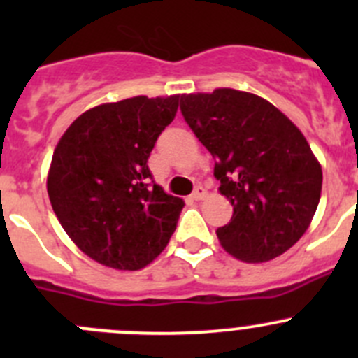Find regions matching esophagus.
Returning a JSON list of instances; mask_svg holds the SVG:
<instances>
[{
  "mask_svg": "<svg viewBox=\"0 0 358 358\" xmlns=\"http://www.w3.org/2000/svg\"><path fill=\"white\" fill-rule=\"evenodd\" d=\"M204 196H206V189L202 185H197L192 192V199L201 201V199H204Z\"/></svg>",
  "mask_w": 358,
  "mask_h": 358,
  "instance_id": "34e87169",
  "label": "esophagus"
}]
</instances>
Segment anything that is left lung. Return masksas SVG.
Listing matches in <instances>:
<instances>
[{"mask_svg": "<svg viewBox=\"0 0 358 358\" xmlns=\"http://www.w3.org/2000/svg\"><path fill=\"white\" fill-rule=\"evenodd\" d=\"M180 110L215 157L220 192L234 206L216 230L225 251L262 263L294 246L322 190V168L303 133L265 99L232 88L182 95Z\"/></svg>", "mask_w": 358, "mask_h": 358, "instance_id": "1", "label": "left lung"}]
</instances>
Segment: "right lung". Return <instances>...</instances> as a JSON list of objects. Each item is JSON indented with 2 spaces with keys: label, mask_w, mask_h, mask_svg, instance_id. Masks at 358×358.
I'll use <instances>...</instances> for the list:
<instances>
[{
  "label": "right lung",
  "mask_w": 358,
  "mask_h": 358,
  "mask_svg": "<svg viewBox=\"0 0 358 358\" xmlns=\"http://www.w3.org/2000/svg\"><path fill=\"white\" fill-rule=\"evenodd\" d=\"M180 95L133 96L83 112L53 152L48 196L85 255L115 270H140L161 255L183 201L152 180L149 161Z\"/></svg>",
  "instance_id": "add662e5"
}]
</instances>
